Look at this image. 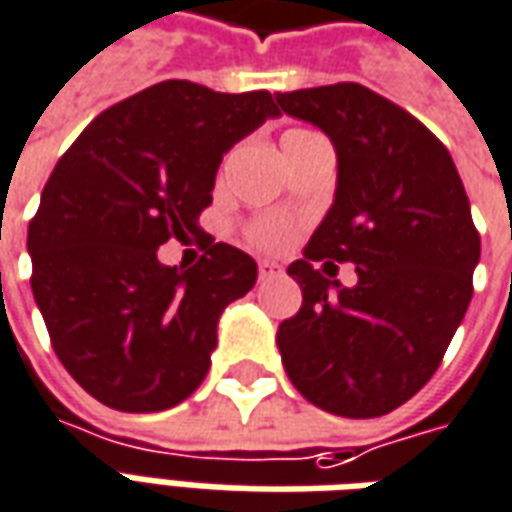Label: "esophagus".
<instances>
[{
    "mask_svg": "<svg viewBox=\"0 0 512 512\" xmlns=\"http://www.w3.org/2000/svg\"><path fill=\"white\" fill-rule=\"evenodd\" d=\"M282 268L277 266V263H271V260H260L257 263V277L260 280H274V277H280Z\"/></svg>",
    "mask_w": 512,
    "mask_h": 512,
    "instance_id": "34e87169",
    "label": "esophagus"
}]
</instances>
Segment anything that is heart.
I'll list each match as a JSON object with an SVG mask.
<instances>
[{"instance_id": "obj_1", "label": "heart", "mask_w": 512, "mask_h": 512, "mask_svg": "<svg viewBox=\"0 0 512 512\" xmlns=\"http://www.w3.org/2000/svg\"><path fill=\"white\" fill-rule=\"evenodd\" d=\"M296 135H310L305 130H291L282 135V141H288V138H296ZM249 238H252V244L260 246V249H282V246L288 244V238H291V227L285 224V221H257L255 227L249 230Z\"/></svg>"}]
</instances>
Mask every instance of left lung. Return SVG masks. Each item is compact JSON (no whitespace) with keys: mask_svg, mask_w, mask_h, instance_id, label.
<instances>
[{"mask_svg":"<svg viewBox=\"0 0 512 512\" xmlns=\"http://www.w3.org/2000/svg\"><path fill=\"white\" fill-rule=\"evenodd\" d=\"M335 146V199L288 274L302 307L277 330L293 388L327 413L374 418L416 396L471 302L480 235L446 146L357 82L277 94ZM352 262L343 289L315 268Z\"/></svg>","mask_w":512,"mask_h":512,"instance_id":"obj_1","label":"left lung"}]
</instances>
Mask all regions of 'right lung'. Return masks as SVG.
<instances>
[{"label": "right lung", "mask_w": 512, "mask_h": 512, "mask_svg": "<svg viewBox=\"0 0 512 512\" xmlns=\"http://www.w3.org/2000/svg\"><path fill=\"white\" fill-rule=\"evenodd\" d=\"M274 116L268 91L166 80L107 107L57 160L27 230L32 296L60 363L102 405L157 413L205 380L221 313L257 263L207 238L182 271L157 249L202 235L221 157Z\"/></svg>", "instance_id": "right-lung-1"}]
</instances>
